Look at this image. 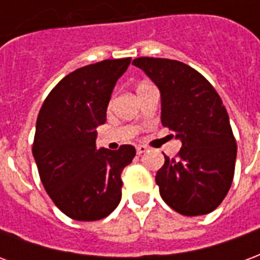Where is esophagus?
<instances>
[{
	"label": "esophagus",
	"mask_w": 260,
	"mask_h": 260,
	"mask_svg": "<svg viewBox=\"0 0 260 260\" xmlns=\"http://www.w3.org/2000/svg\"><path fill=\"white\" fill-rule=\"evenodd\" d=\"M145 152H147L146 146H143V145H138V146H136V153H138V154H142V153Z\"/></svg>",
	"instance_id": "34e87169"
}]
</instances>
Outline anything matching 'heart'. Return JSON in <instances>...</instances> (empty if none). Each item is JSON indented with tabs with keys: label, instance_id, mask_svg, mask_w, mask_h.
Returning <instances> with one entry per match:
<instances>
[{
	"label": "heart",
	"instance_id": "1",
	"mask_svg": "<svg viewBox=\"0 0 260 260\" xmlns=\"http://www.w3.org/2000/svg\"><path fill=\"white\" fill-rule=\"evenodd\" d=\"M146 86H149V85H146V83H142V85H139V87H138V89H143V87H146Z\"/></svg>",
	"mask_w": 260,
	"mask_h": 260
}]
</instances>
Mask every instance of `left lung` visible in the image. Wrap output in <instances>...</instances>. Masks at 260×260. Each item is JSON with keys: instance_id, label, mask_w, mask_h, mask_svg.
I'll return each mask as SVG.
<instances>
[{"instance_id": "left-lung-1", "label": "left lung", "mask_w": 260, "mask_h": 260, "mask_svg": "<svg viewBox=\"0 0 260 260\" xmlns=\"http://www.w3.org/2000/svg\"><path fill=\"white\" fill-rule=\"evenodd\" d=\"M141 68L161 93V124L182 147L175 158L164 156L156 174L163 201L184 216L213 212L234 178L237 142L227 110L209 80L189 65L141 57Z\"/></svg>"}]
</instances>
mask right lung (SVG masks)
<instances>
[{
    "label": "right lung",
    "instance_id": "obj_1",
    "mask_svg": "<svg viewBox=\"0 0 260 260\" xmlns=\"http://www.w3.org/2000/svg\"><path fill=\"white\" fill-rule=\"evenodd\" d=\"M131 58L104 59L61 79L37 117L33 157L51 201L68 217L96 221L121 201L122 170L135 147L97 150V125L106 122L110 97Z\"/></svg>",
    "mask_w": 260,
    "mask_h": 260
}]
</instances>
